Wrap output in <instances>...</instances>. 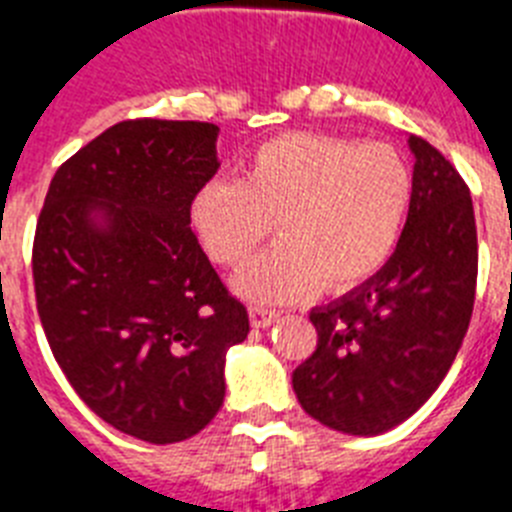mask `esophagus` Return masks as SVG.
Listing matches in <instances>:
<instances>
[{"label": "esophagus", "instance_id": "34e87169", "mask_svg": "<svg viewBox=\"0 0 512 512\" xmlns=\"http://www.w3.org/2000/svg\"><path fill=\"white\" fill-rule=\"evenodd\" d=\"M249 320L255 328H268L270 322L278 320V312L268 307H249Z\"/></svg>", "mask_w": 512, "mask_h": 512}]
</instances>
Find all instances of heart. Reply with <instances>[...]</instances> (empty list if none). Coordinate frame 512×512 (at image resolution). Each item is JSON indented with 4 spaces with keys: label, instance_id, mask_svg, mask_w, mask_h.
I'll return each mask as SVG.
<instances>
[{
    "label": "heart",
    "instance_id": "heart-1",
    "mask_svg": "<svg viewBox=\"0 0 512 512\" xmlns=\"http://www.w3.org/2000/svg\"><path fill=\"white\" fill-rule=\"evenodd\" d=\"M411 203L409 163L390 145L291 132L257 145L239 179H210L192 197V229L218 265H239L276 221L278 242L236 276L257 302L320 289L341 294L380 273Z\"/></svg>",
    "mask_w": 512,
    "mask_h": 512
}]
</instances>
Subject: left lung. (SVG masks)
<instances>
[{
  "mask_svg": "<svg viewBox=\"0 0 512 512\" xmlns=\"http://www.w3.org/2000/svg\"><path fill=\"white\" fill-rule=\"evenodd\" d=\"M414 153L409 218L395 252L359 289L312 309L317 346L294 369L312 419L346 435H380L409 419L448 375L476 296L471 192L422 137Z\"/></svg>",
  "mask_w": 512,
  "mask_h": 512,
  "instance_id": "1",
  "label": "left lung"
}]
</instances>
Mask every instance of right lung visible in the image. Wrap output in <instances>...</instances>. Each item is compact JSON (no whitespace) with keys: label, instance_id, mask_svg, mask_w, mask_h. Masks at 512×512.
<instances>
[{"label":"right lung","instance_id":"add662e5","mask_svg":"<svg viewBox=\"0 0 512 512\" xmlns=\"http://www.w3.org/2000/svg\"><path fill=\"white\" fill-rule=\"evenodd\" d=\"M216 137L210 122L114 124L59 166L36 223L51 354L93 414L156 445L208 427L226 351L249 333L190 229L192 197L218 171Z\"/></svg>","mask_w":512,"mask_h":512}]
</instances>
